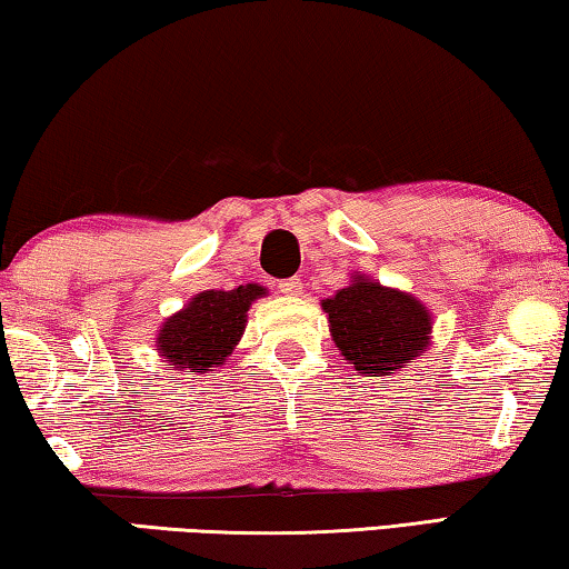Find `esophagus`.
<instances>
[{"label": "esophagus", "mask_w": 569, "mask_h": 569, "mask_svg": "<svg viewBox=\"0 0 569 569\" xmlns=\"http://www.w3.org/2000/svg\"><path fill=\"white\" fill-rule=\"evenodd\" d=\"M277 290L282 292V295H300V292H302V282H300V277L282 279V282H277Z\"/></svg>", "instance_id": "obj_1"}]
</instances>
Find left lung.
I'll return each mask as SVG.
<instances>
[{"label": "left lung", "instance_id": "8db88e82", "mask_svg": "<svg viewBox=\"0 0 569 569\" xmlns=\"http://www.w3.org/2000/svg\"><path fill=\"white\" fill-rule=\"evenodd\" d=\"M322 307L335 346L360 372L386 376L428 348L431 315L406 292L358 277L356 284L325 300Z\"/></svg>", "mask_w": 569, "mask_h": 569}]
</instances>
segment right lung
Listing matches in <instances>:
<instances>
[{
	"label": "right lung",
	"mask_w": 569,
	"mask_h": 569,
	"mask_svg": "<svg viewBox=\"0 0 569 569\" xmlns=\"http://www.w3.org/2000/svg\"><path fill=\"white\" fill-rule=\"evenodd\" d=\"M262 295L264 290L259 284L197 295L181 312L163 322L158 350L183 372H207L221 366L244 332L249 305Z\"/></svg>",
	"instance_id": "add662e5"
}]
</instances>
